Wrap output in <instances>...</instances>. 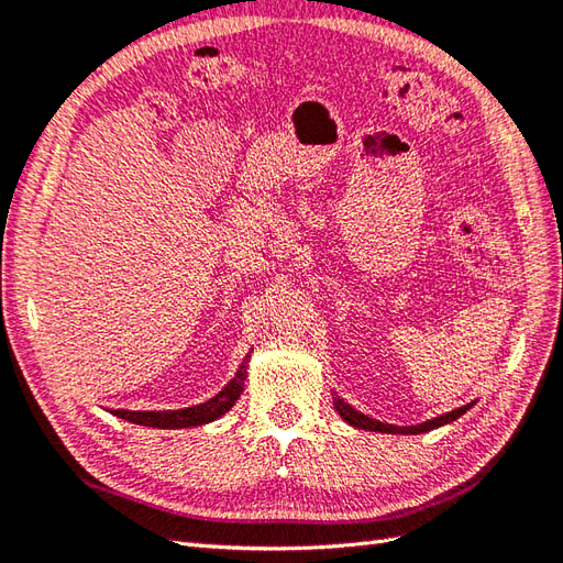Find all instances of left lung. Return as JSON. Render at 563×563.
Here are the masks:
<instances>
[{
	"label": "left lung",
	"mask_w": 563,
	"mask_h": 563,
	"mask_svg": "<svg viewBox=\"0 0 563 563\" xmlns=\"http://www.w3.org/2000/svg\"><path fill=\"white\" fill-rule=\"evenodd\" d=\"M334 407H336V411H340V417H342L346 423H352V427H356V429L380 431V433H423V431L439 429V427H443V423L455 421L457 417L465 415V411H467L472 405L457 407V409H453V411H448V415H441V417H435V419L417 423V427H393V423L376 421V419H371V417H366V415H361V411H356L352 405H346L344 399H340V397H334Z\"/></svg>",
	"instance_id": "left-lung-1"
}]
</instances>
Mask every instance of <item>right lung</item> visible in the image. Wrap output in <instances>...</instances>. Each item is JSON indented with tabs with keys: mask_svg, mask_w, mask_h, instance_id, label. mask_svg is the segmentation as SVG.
Here are the masks:
<instances>
[{
	"mask_svg": "<svg viewBox=\"0 0 563 563\" xmlns=\"http://www.w3.org/2000/svg\"><path fill=\"white\" fill-rule=\"evenodd\" d=\"M245 371H247V356L241 364L235 378L223 387L219 395H214L207 402L197 405V407H187V409H166V411H130V409H115L112 415L140 423V427H152V429H187V427H202V423H209L219 419L221 415L235 405V399L241 397L243 385H245Z\"/></svg>",
	"mask_w": 563,
	"mask_h": 563,
	"instance_id": "add662e5",
	"label": "right lung"
}]
</instances>
